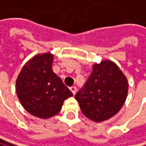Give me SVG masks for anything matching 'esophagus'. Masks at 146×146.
<instances>
[{
  "label": "esophagus",
  "mask_w": 146,
  "mask_h": 146,
  "mask_svg": "<svg viewBox=\"0 0 146 146\" xmlns=\"http://www.w3.org/2000/svg\"><path fill=\"white\" fill-rule=\"evenodd\" d=\"M70 90L72 91V93L74 94H75L76 92H77V88H76V87H74H74H71V88H70Z\"/></svg>",
  "instance_id": "obj_1"
}]
</instances>
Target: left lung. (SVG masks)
<instances>
[{
    "label": "left lung",
    "instance_id": "1",
    "mask_svg": "<svg viewBox=\"0 0 146 146\" xmlns=\"http://www.w3.org/2000/svg\"><path fill=\"white\" fill-rule=\"evenodd\" d=\"M128 81L110 60L94 64L88 80L75 94L81 112L94 122H103L118 112L126 100Z\"/></svg>",
    "mask_w": 146,
    "mask_h": 146
}]
</instances>
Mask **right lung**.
I'll use <instances>...</instances> for the list:
<instances>
[{"label": "right lung", "mask_w": 146, "mask_h": 146, "mask_svg": "<svg viewBox=\"0 0 146 146\" xmlns=\"http://www.w3.org/2000/svg\"><path fill=\"white\" fill-rule=\"evenodd\" d=\"M53 55L38 54L23 66L15 82L17 97L30 114L46 119L57 115L72 93L54 74Z\"/></svg>", "instance_id": "right-lung-1"}]
</instances>
